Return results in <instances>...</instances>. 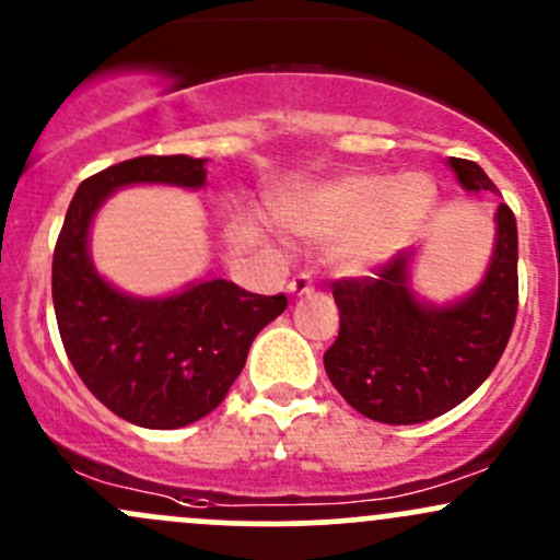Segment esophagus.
<instances>
[{"label": "esophagus", "mask_w": 560, "mask_h": 560, "mask_svg": "<svg viewBox=\"0 0 560 560\" xmlns=\"http://www.w3.org/2000/svg\"><path fill=\"white\" fill-rule=\"evenodd\" d=\"M290 292L295 298H303V295H311L314 292V279H311L308 273H298L295 279L290 281Z\"/></svg>", "instance_id": "34e87169"}]
</instances>
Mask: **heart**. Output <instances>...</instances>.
<instances>
[{"mask_svg": "<svg viewBox=\"0 0 560 560\" xmlns=\"http://www.w3.org/2000/svg\"><path fill=\"white\" fill-rule=\"evenodd\" d=\"M434 211L432 176L359 172L290 196L281 203V222L314 244H327L329 262L340 273L370 276L413 246Z\"/></svg>", "mask_w": 560, "mask_h": 560, "instance_id": "heart-1", "label": "heart"}]
</instances>
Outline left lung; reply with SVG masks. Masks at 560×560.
Returning <instances> with one entry per match:
<instances>
[{"instance_id": "left-lung-1", "label": "left lung", "mask_w": 560, "mask_h": 560, "mask_svg": "<svg viewBox=\"0 0 560 560\" xmlns=\"http://www.w3.org/2000/svg\"><path fill=\"white\" fill-rule=\"evenodd\" d=\"M467 192H497L478 163L448 158ZM497 238L472 292L432 303L413 290L416 255L402 252L378 279L335 281L338 340L325 370L340 397L381 423H421L448 413L491 375L508 346L517 311V225L499 203Z\"/></svg>"}]
</instances>
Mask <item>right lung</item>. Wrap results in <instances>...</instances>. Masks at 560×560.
I'll use <instances>...</instances> for the list:
<instances>
[{"label":"right lung","instance_id":"right-lung-1","mask_svg":"<svg viewBox=\"0 0 560 560\" xmlns=\"http://www.w3.org/2000/svg\"><path fill=\"white\" fill-rule=\"evenodd\" d=\"M131 185L201 190L206 158L141 155L82 182L52 252V308L69 362L98 402L137 427L179 429L225 399L252 340L284 314L287 298L252 295L225 279L166 298L109 284L91 260V225L112 192Z\"/></svg>","mask_w":560,"mask_h":560}]
</instances>
